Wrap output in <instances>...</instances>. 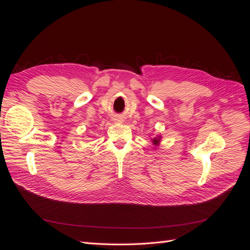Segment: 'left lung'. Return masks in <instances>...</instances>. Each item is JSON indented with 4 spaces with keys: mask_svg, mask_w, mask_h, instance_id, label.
Masks as SVG:
<instances>
[{
    "mask_svg": "<svg viewBox=\"0 0 250 250\" xmlns=\"http://www.w3.org/2000/svg\"><path fill=\"white\" fill-rule=\"evenodd\" d=\"M161 141H162V135H161V134L156 135V137H154V138H151V142H152V144H153L154 149H155L158 145H160Z\"/></svg>",
    "mask_w": 250,
    "mask_h": 250,
    "instance_id": "obj_1",
    "label": "left lung"
}]
</instances>
